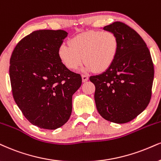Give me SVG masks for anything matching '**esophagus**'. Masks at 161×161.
I'll use <instances>...</instances> for the list:
<instances>
[{
  "mask_svg": "<svg viewBox=\"0 0 161 161\" xmlns=\"http://www.w3.org/2000/svg\"><path fill=\"white\" fill-rule=\"evenodd\" d=\"M89 80V77L87 76V75H82V81L84 83L86 82L87 80Z\"/></svg>",
  "mask_w": 161,
  "mask_h": 161,
  "instance_id": "obj_1",
  "label": "esophagus"
}]
</instances>
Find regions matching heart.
Returning a JSON list of instances; mask_svg holds the SVG:
<instances>
[{
  "label": "heart",
  "instance_id": "b5f03b06",
  "mask_svg": "<svg viewBox=\"0 0 161 161\" xmlns=\"http://www.w3.org/2000/svg\"><path fill=\"white\" fill-rule=\"evenodd\" d=\"M69 45H61L58 56L65 67L75 70L83 62L85 70L104 72L116 59L119 48L117 36L110 31H91L73 37Z\"/></svg>",
  "mask_w": 161,
  "mask_h": 161
}]
</instances>
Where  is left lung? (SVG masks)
<instances>
[{
	"label": "left lung",
	"mask_w": 161,
	"mask_h": 161,
	"mask_svg": "<svg viewBox=\"0 0 161 161\" xmlns=\"http://www.w3.org/2000/svg\"><path fill=\"white\" fill-rule=\"evenodd\" d=\"M103 29L117 36L119 48L110 68L90 80L96 86L94 97L99 114L111 122L123 124L148 106L154 65L147 45L134 30L119 21Z\"/></svg>",
	"instance_id": "1"
}]
</instances>
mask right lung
I'll list each match as a JSON object with an SVG mask.
<instances>
[{
    "label": "right lung",
    "mask_w": 161,
    "mask_h": 161,
    "mask_svg": "<svg viewBox=\"0 0 161 161\" xmlns=\"http://www.w3.org/2000/svg\"><path fill=\"white\" fill-rule=\"evenodd\" d=\"M68 33L62 30L33 31L16 45L9 61L15 103L25 118L40 128L54 130L67 122L72 96L82 78L63 64L58 48Z\"/></svg>",
    "instance_id": "right-lung-1"
}]
</instances>
